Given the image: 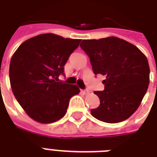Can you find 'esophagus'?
Masks as SVG:
<instances>
[{"instance_id":"esophagus-1","label":"esophagus","mask_w":157,"mask_h":157,"mask_svg":"<svg viewBox=\"0 0 157 157\" xmlns=\"http://www.w3.org/2000/svg\"><path fill=\"white\" fill-rule=\"evenodd\" d=\"M81 92H82L84 94H87L90 93V90H88V89H86V90H81Z\"/></svg>"}]
</instances>
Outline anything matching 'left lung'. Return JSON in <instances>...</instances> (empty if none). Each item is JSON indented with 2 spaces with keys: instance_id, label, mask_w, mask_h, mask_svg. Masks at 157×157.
<instances>
[{
  "instance_id": "left-lung-1",
  "label": "left lung",
  "mask_w": 157,
  "mask_h": 157,
  "mask_svg": "<svg viewBox=\"0 0 157 157\" xmlns=\"http://www.w3.org/2000/svg\"><path fill=\"white\" fill-rule=\"evenodd\" d=\"M80 46L90 57L94 73L106 76L104 90L95 91L100 105L90 111L96 119L118 123L138 109L149 85L146 56L126 40L116 37L83 40Z\"/></svg>"
}]
</instances>
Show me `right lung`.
Segmentation results:
<instances>
[{"label": "right lung", "mask_w": 157, "mask_h": 157, "mask_svg": "<svg viewBox=\"0 0 157 157\" xmlns=\"http://www.w3.org/2000/svg\"><path fill=\"white\" fill-rule=\"evenodd\" d=\"M80 42L52 33L40 34L22 43L11 58L10 81L13 95L36 121L48 124L61 119L70 98L80 92L76 85L59 81Z\"/></svg>", "instance_id": "1"}]
</instances>
